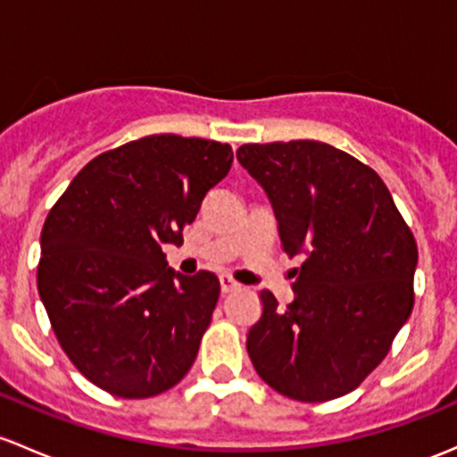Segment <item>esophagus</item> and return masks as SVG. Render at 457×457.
Here are the masks:
<instances>
[{
    "label": "esophagus",
    "instance_id": "esophagus-1",
    "mask_svg": "<svg viewBox=\"0 0 457 457\" xmlns=\"http://www.w3.org/2000/svg\"><path fill=\"white\" fill-rule=\"evenodd\" d=\"M237 289H241V285H238V282L234 280V278L220 276V291H223V293H232V291H237Z\"/></svg>",
    "mask_w": 457,
    "mask_h": 457
}]
</instances>
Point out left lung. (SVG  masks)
<instances>
[{"mask_svg": "<svg viewBox=\"0 0 457 457\" xmlns=\"http://www.w3.org/2000/svg\"><path fill=\"white\" fill-rule=\"evenodd\" d=\"M237 157L271 201L282 249L304 256L287 309L261 291L249 359L293 401L344 396L383 361L414 309V234L381 177L330 144H243Z\"/></svg>", "mask_w": 457, "mask_h": 457, "instance_id": "1", "label": "left lung"}]
</instances>
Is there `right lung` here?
I'll use <instances>...</instances> for the list:
<instances>
[{"label":"right lung","instance_id":"add662e5","mask_svg":"<svg viewBox=\"0 0 457 457\" xmlns=\"http://www.w3.org/2000/svg\"><path fill=\"white\" fill-rule=\"evenodd\" d=\"M229 144L148 136L94 157L47 214L37 287L61 348L100 390L148 398L195 363L220 285L181 276L162 245L229 172Z\"/></svg>","mask_w":457,"mask_h":457}]
</instances>
